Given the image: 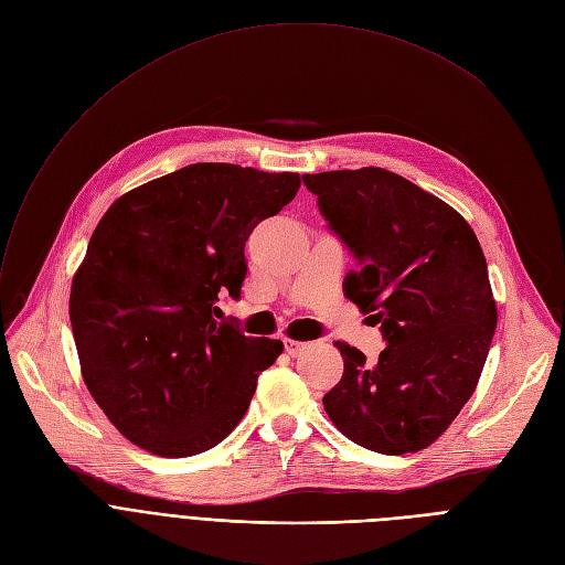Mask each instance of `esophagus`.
Here are the masks:
<instances>
[{
  "label": "esophagus",
  "instance_id": "34e87169",
  "mask_svg": "<svg viewBox=\"0 0 565 565\" xmlns=\"http://www.w3.org/2000/svg\"><path fill=\"white\" fill-rule=\"evenodd\" d=\"M282 342H285V349H287L289 356H299V354L303 352V349H308V342L294 340V338H282Z\"/></svg>",
  "mask_w": 565,
  "mask_h": 565
}]
</instances>
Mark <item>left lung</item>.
Masks as SVG:
<instances>
[{"mask_svg": "<svg viewBox=\"0 0 565 565\" xmlns=\"http://www.w3.org/2000/svg\"><path fill=\"white\" fill-rule=\"evenodd\" d=\"M321 216L354 253L347 299L388 342L377 363L347 342L324 409L354 444L416 452L437 441L476 391L497 329L488 262L469 223L382 168L303 174Z\"/></svg>", "mask_w": 565, "mask_h": 565, "instance_id": "1", "label": "left lung"}]
</instances>
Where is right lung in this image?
<instances>
[{
    "mask_svg": "<svg viewBox=\"0 0 565 565\" xmlns=\"http://www.w3.org/2000/svg\"><path fill=\"white\" fill-rule=\"evenodd\" d=\"M299 185L297 172L195 163L105 211L68 312L85 384L128 441L188 458L244 418L282 342L216 321V301L241 297L250 232Z\"/></svg>",
    "mask_w": 565,
    "mask_h": 565,
    "instance_id": "add662e5",
    "label": "right lung"
}]
</instances>
